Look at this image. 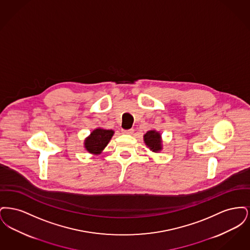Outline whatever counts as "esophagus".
I'll use <instances>...</instances> for the list:
<instances>
[{
    "label": "esophagus",
    "instance_id": "obj_1",
    "mask_svg": "<svg viewBox=\"0 0 250 250\" xmlns=\"http://www.w3.org/2000/svg\"><path fill=\"white\" fill-rule=\"evenodd\" d=\"M124 134H126V135H132L134 133V129H128V130H123Z\"/></svg>",
    "mask_w": 250,
    "mask_h": 250
}]
</instances>
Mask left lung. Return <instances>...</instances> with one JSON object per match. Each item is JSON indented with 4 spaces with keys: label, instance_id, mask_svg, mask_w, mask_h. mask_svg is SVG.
Returning <instances> with one entry per match:
<instances>
[{
    "label": "left lung",
    "instance_id": "8db88e82",
    "mask_svg": "<svg viewBox=\"0 0 250 250\" xmlns=\"http://www.w3.org/2000/svg\"><path fill=\"white\" fill-rule=\"evenodd\" d=\"M144 142L153 152H158L162 149L160 134L155 130L148 131L144 135Z\"/></svg>",
    "mask_w": 250,
    "mask_h": 250
}]
</instances>
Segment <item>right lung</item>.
Returning a JSON list of instances; mask_svg holds the SVG:
<instances>
[{
  "instance_id": "right-lung-1",
  "label": "right lung",
  "mask_w": 250,
  "mask_h": 250,
  "mask_svg": "<svg viewBox=\"0 0 250 250\" xmlns=\"http://www.w3.org/2000/svg\"><path fill=\"white\" fill-rule=\"evenodd\" d=\"M113 131L97 128L91 133V136L85 140V148L91 154H100L110 141Z\"/></svg>"
}]
</instances>
